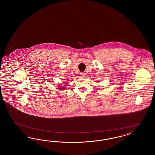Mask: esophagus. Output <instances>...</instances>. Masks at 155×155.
I'll use <instances>...</instances> for the list:
<instances>
[{"label": "esophagus", "instance_id": "34e87169", "mask_svg": "<svg viewBox=\"0 0 155 155\" xmlns=\"http://www.w3.org/2000/svg\"><path fill=\"white\" fill-rule=\"evenodd\" d=\"M80 76L81 77H84L85 76V74L84 73H80Z\"/></svg>", "mask_w": 155, "mask_h": 155}]
</instances>
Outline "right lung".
I'll list each match as a JSON object with an SVG mask.
<instances>
[{"label": "right lung", "mask_w": 155, "mask_h": 155, "mask_svg": "<svg viewBox=\"0 0 155 155\" xmlns=\"http://www.w3.org/2000/svg\"><path fill=\"white\" fill-rule=\"evenodd\" d=\"M65 86H67V85H65ZM60 90H63L64 89H65V87H63V88H61V87H60Z\"/></svg>", "instance_id": "right-lung-1"}]
</instances>
